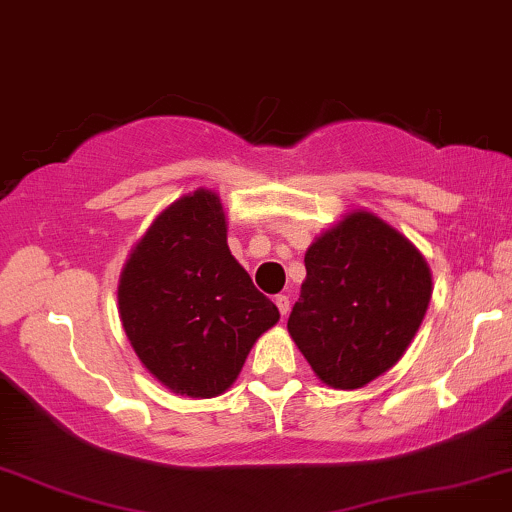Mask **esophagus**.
Instances as JSON below:
<instances>
[{"label": "esophagus", "instance_id": "34e87169", "mask_svg": "<svg viewBox=\"0 0 512 512\" xmlns=\"http://www.w3.org/2000/svg\"><path fill=\"white\" fill-rule=\"evenodd\" d=\"M276 306H278V311H281V316H288V311H290V299H288V295H276Z\"/></svg>", "mask_w": 512, "mask_h": 512}]
</instances>
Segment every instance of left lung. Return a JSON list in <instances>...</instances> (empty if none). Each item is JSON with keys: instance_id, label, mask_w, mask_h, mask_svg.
Returning <instances> with one entry per match:
<instances>
[{"instance_id": "1", "label": "left lung", "mask_w": 512, "mask_h": 512, "mask_svg": "<svg viewBox=\"0 0 512 512\" xmlns=\"http://www.w3.org/2000/svg\"><path fill=\"white\" fill-rule=\"evenodd\" d=\"M290 337L332 388H360L398 363L431 302L421 252L372 213L346 215L306 250Z\"/></svg>"}]
</instances>
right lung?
<instances>
[{
	"instance_id": "obj_1",
	"label": "right lung",
	"mask_w": 512,
	"mask_h": 512,
	"mask_svg": "<svg viewBox=\"0 0 512 512\" xmlns=\"http://www.w3.org/2000/svg\"><path fill=\"white\" fill-rule=\"evenodd\" d=\"M119 311L142 365L192 398L227 391L257 337L281 318L229 252L222 203L208 189L163 210L135 245Z\"/></svg>"
}]
</instances>
